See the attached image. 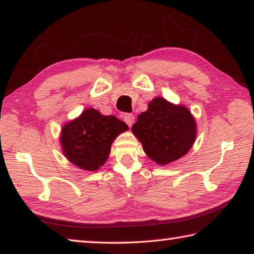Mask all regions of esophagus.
<instances>
[{"mask_svg": "<svg viewBox=\"0 0 254 254\" xmlns=\"http://www.w3.org/2000/svg\"><path fill=\"white\" fill-rule=\"evenodd\" d=\"M123 120H124V122H126L128 127H132V124L134 123V115L133 114H126L123 117Z\"/></svg>", "mask_w": 254, "mask_h": 254, "instance_id": "obj_1", "label": "esophagus"}]
</instances>
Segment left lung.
I'll return each instance as SVG.
<instances>
[{"label":"left lung","instance_id":"left-lung-1","mask_svg":"<svg viewBox=\"0 0 254 254\" xmlns=\"http://www.w3.org/2000/svg\"><path fill=\"white\" fill-rule=\"evenodd\" d=\"M132 132L149 158L160 165L177 161L191 149L196 136V123L183 105L155 98L137 117Z\"/></svg>","mask_w":254,"mask_h":254}]
</instances>
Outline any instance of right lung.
<instances>
[{"mask_svg": "<svg viewBox=\"0 0 254 254\" xmlns=\"http://www.w3.org/2000/svg\"><path fill=\"white\" fill-rule=\"evenodd\" d=\"M127 128L113 115L86 109L63 127L60 136L63 153L77 168L95 171L107 161L115 137Z\"/></svg>", "mask_w": 254, "mask_h": 254, "instance_id": "add662e5", "label": "right lung"}]
</instances>
